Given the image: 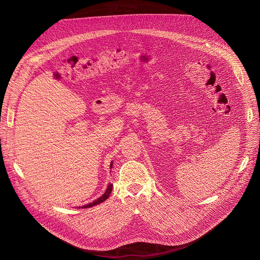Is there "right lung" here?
<instances>
[{
  "label": "right lung",
  "mask_w": 260,
  "mask_h": 260,
  "mask_svg": "<svg viewBox=\"0 0 260 260\" xmlns=\"http://www.w3.org/2000/svg\"><path fill=\"white\" fill-rule=\"evenodd\" d=\"M112 166H113V163L111 165V168H112ZM112 189H113V184H109L108 185V187H107V189H106V192L100 197V198H98L97 200H94L93 202H91V203H88V204H85V206H83L82 207V209H86V208H91V207H93V206H97V204H99V203H101V202H103V201H105L107 198H108V196H109V194L112 193Z\"/></svg>",
  "instance_id": "add662e5"
}]
</instances>
